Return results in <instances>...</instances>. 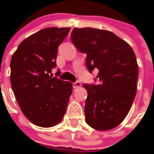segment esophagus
I'll use <instances>...</instances> for the list:
<instances>
[{
  "instance_id": "1",
  "label": "esophagus",
  "mask_w": 154,
  "mask_h": 154,
  "mask_svg": "<svg viewBox=\"0 0 154 154\" xmlns=\"http://www.w3.org/2000/svg\"><path fill=\"white\" fill-rule=\"evenodd\" d=\"M72 86H73V89H79L80 87L82 86V83H81L80 82H75V83H73V84H72Z\"/></svg>"
}]
</instances>
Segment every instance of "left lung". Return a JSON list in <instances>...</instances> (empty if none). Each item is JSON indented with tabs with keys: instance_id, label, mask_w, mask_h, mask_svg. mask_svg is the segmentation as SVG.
Segmentation results:
<instances>
[{
	"instance_id": "1",
	"label": "left lung",
	"mask_w": 154,
	"mask_h": 154,
	"mask_svg": "<svg viewBox=\"0 0 154 154\" xmlns=\"http://www.w3.org/2000/svg\"><path fill=\"white\" fill-rule=\"evenodd\" d=\"M71 38L77 49L87 54L89 72H99V85H83L88 93L85 122L100 131L113 129L125 118L137 94L135 53L126 42L108 30L74 28Z\"/></svg>"
}]
</instances>
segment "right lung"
<instances>
[{
	"label": "right lung",
	"mask_w": 154,
	"mask_h": 154,
	"mask_svg": "<svg viewBox=\"0 0 154 154\" xmlns=\"http://www.w3.org/2000/svg\"><path fill=\"white\" fill-rule=\"evenodd\" d=\"M70 28H46L18 45L10 61L12 89L23 114L32 124L53 127L64 117L72 84L52 77L59 45Z\"/></svg>",
	"instance_id": "add662e5"
}]
</instances>
